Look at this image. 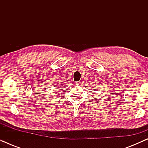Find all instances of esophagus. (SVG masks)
Segmentation results:
<instances>
[{
  "label": "esophagus",
  "mask_w": 148,
  "mask_h": 148,
  "mask_svg": "<svg viewBox=\"0 0 148 148\" xmlns=\"http://www.w3.org/2000/svg\"><path fill=\"white\" fill-rule=\"evenodd\" d=\"M81 84L80 82H75L74 83L75 85H76V86H77V85H79Z\"/></svg>",
  "instance_id": "esophagus-1"
}]
</instances>
